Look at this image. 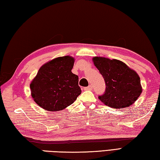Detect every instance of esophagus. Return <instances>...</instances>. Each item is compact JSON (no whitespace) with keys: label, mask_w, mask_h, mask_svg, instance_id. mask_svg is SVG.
Listing matches in <instances>:
<instances>
[{"label":"esophagus","mask_w":160,"mask_h":160,"mask_svg":"<svg viewBox=\"0 0 160 160\" xmlns=\"http://www.w3.org/2000/svg\"><path fill=\"white\" fill-rule=\"evenodd\" d=\"M92 89H93V87H92L91 85L88 86H87V87H85L84 88V90L85 91H91V90H92Z\"/></svg>","instance_id":"obj_1"}]
</instances>
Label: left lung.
<instances>
[{"instance_id": "1", "label": "left lung", "mask_w": 160, "mask_h": 160, "mask_svg": "<svg viewBox=\"0 0 160 160\" xmlns=\"http://www.w3.org/2000/svg\"><path fill=\"white\" fill-rule=\"evenodd\" d=\"M93 63L104 78L106 88L98 98L114 109L127 108L136 101L142 93L138 74L123 62L94 57Z\"/></svg>"}]
</instances>
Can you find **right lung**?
<instances>
[{"mask_svg":"<svg viewBox=\"0 0 160 160\" xmlns=\"http://www.w3.org/2000/svg\"><path fill=\"white\" fill-rule=\"evenodd\" d=\"M74 59L59 57L43 64L30 84L36 104L48 111H59L72 105L82 93L78 77L72 69Z\"/></svg>","mask_w":160,"mask_h":160,"instance_id":"add662e5","label":"right lung"}]
</instances>
